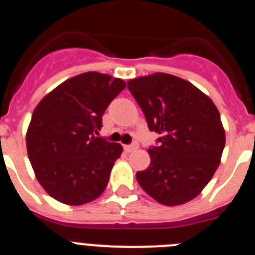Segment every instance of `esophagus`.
I'll return each mask as SVG.
<instances>
[{
    "label": "esophagus",
    "mask_w": 255,
    "mask_h": 255,
    "mask_svg": "<svg viewBox=\"0 0 255 255\" xmlns=\"http://www.w3.org/2000/svg\"><path fill=\"white\" fill-rule=\"evenodd\" d=\"M124 149H125V152L130 153V152H132V150L138 149V144L134 143V144H131V145H124Z\"/></svg>",
    "instance_id": "obj_1"
}]
</instances>
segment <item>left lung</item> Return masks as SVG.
I'll return each instance as SVG.
<instances>
[{
	"mask_svg": "<svg viewBox=\"0 0 255 255\" xmlns=\"http://www.w3.org/2000/svg\"><path fill=\"white\" fill-rule=\"evenodd\" d=\"M128 88L150 131L162 135L149 148L150 164L136 172L145 193L163 206L194 199L220 166L226 135L213 101L188 80L155 73L130 79Z\"/></svg>",
	"mask_w": 255,
	"mask_h": 255,
	"instance_id": "left-lung-1",
	"label": "left lung"
}]
</instances>
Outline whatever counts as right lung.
<instances>
[{
	"label": "right lung",
	"mask_w": 255,
	"mask_h": 255,
	"mask_svg": "<svg viewBox=\"0 0 255 255\" xmlns=\"http://www.w3.org/2000/svg\"><path fill=\"white\" fill-rule=\"evenodd\" d=\"M126 87L89 71L67 79L40 100L26 130L29 161L42 188L67 206H83L107 188L119 143L97 138L106 108Z\"/></svg>",
	"instance_id": "obj_1"
}]
</instances>
